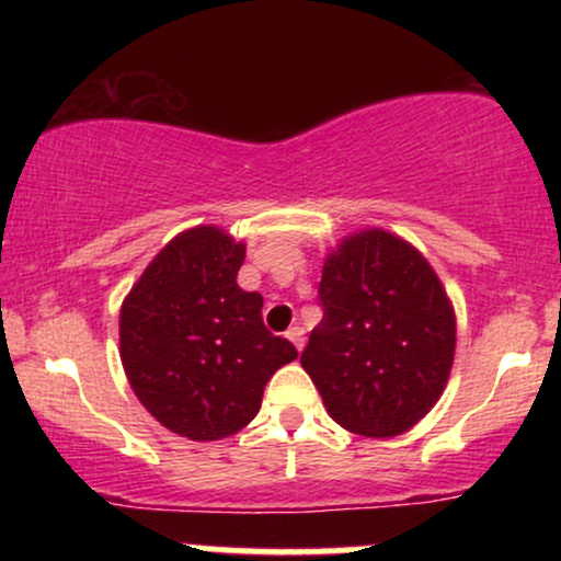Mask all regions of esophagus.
Listing matches in <instances>:
<instances>
[{
	"mask_svg": "<svg viewBox=\"0 0 561 561\" xmlns=\"http://www.w3.org/2000/svg\"><path fill=\"white\" fill-rule=\"evenodd\" d=\"M287 340H289V343H293L295 347H298V351H302V330H300V327H289V330H287Z\"/></svg>",
	"mask_w": 561,
	"mask_h": 561,
	"instance_id": "1",
	"label": "esophagus"
}]
</instances>
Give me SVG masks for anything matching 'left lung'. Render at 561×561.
Here are the masks:
<instances>
[{
	"instance_id": "obj_1",
	"label": "left lung",
	"mask_w": 561,
	"mask_h": 561,
	"mask_svg": "<svg viewBox=\"0 0 561 561\" xmlns=\"http://www.w3.org/2000/svg\"><path fill=\"white\" fill-rule=\"evenodd\" d=\"M324 317L300 364L340 427L396 437L414 427L446 390L456 313L435 268L385 229L347 234L324 259Z\"/></svg>"
}]
</instances>
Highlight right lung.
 Here are the masks:
<instances>
[{"instance_id":"1","label":"right lung","mask_w":561,"mask_h":561,"mask_svg":"<svg viewBox=\"0 0 561 561\" xmlns=\"http://www.w3.org/2000/svg\"><path fill=\"white\" fill-rule=\"evenodd\" d=\"M244 242L214 224L176 234L121 306V364L134 396L171 433L221 440L259 414L295 345L263 327L259 293L237 272Z\"/></svg>"}]
</instances>
